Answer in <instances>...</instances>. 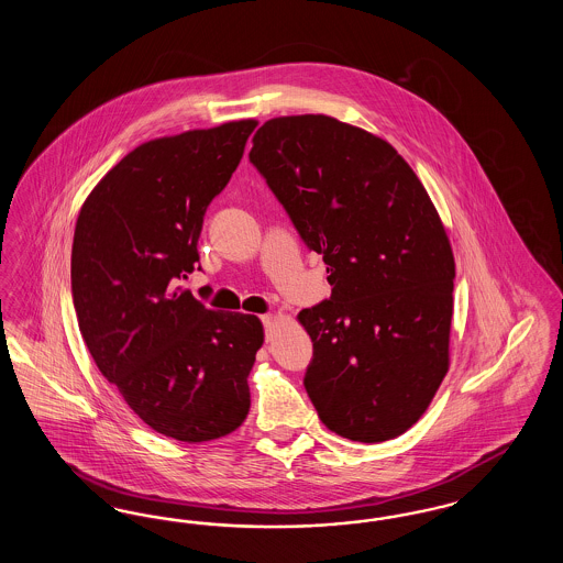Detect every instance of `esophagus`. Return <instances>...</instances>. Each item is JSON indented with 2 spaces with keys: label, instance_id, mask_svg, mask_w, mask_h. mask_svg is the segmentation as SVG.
Wrapping results in <instances>:
<instances>
[{
  "label": "esophagus",
  "instance_id": "obj_1",
  "mask_svg": "<svg viewBox=\"0 0 563 563\" xmlns=\"http://www.w3.org/2000/svg\"><path fill=\"white\" fill-rule=\"evenodd\" d=\"M272 321H274V317H272V314H264V317H262V322H264V327H266V329L272 327Z\"/></svg>",
  "mask_w": 563,
  "mask_h": 563
}]
</instances>
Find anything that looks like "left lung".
I'll list each match as a JSON object with an SVG mask.
<instances>
[{"instance_id": "1", "label": "left lung", "mask_w": 563, "mask_h": 563, "mask_svg": "<svg viewBox=\"0 0 563 563\" xmlns=\"http://www.w3.org/2000/svg\"><path fill=\"white\" fill-rule=\"evenodd\" d=\"M249 161L329 272V299L299 312L322 424L361 443L399 437L450 365L454 255L427 189L393 145L329 115L268 120Z\"/></svg>"}]
</instances>
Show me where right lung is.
<instances>
[{
  "label": "right lung",
  "mask_w": 563,
  "mask_h": 563,
  "mask_svg": "<svg viewBox=\"0 0 563 563\" xmlns=\"http://www.w3.org/2000/svg\"><path fill=\"white\" fill-rule=\"evenodd\" d=\"M255 120L139 145L81 207L71 295L99 372L150 429L186 443L239 429L264 344L257 317L214 312L179 283Z\"/></svg>",
  "instance_id": "obj_1"
}]
</instances>
